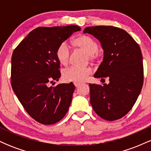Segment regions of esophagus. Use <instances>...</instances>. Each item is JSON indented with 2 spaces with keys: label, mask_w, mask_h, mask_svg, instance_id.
Returning a JSON list of instances; mask_svg holds the SVG:
<instances>
[{
  "label": "esophagus",
  "mask_w": 151,
  "mask_h": 151,
  "mask_svg": "<svg viewBox=\"0 0 151 151\" xmlns=\"http://www.w3.org/2000/svg\"><path fill=\"white\" fill-rule=\"evenodd\" d=\"M74 86H75L76 87H79V86H80V84H77V83H74Z\"/></svg>",
  "instance_id": "1"
}]
</instances>
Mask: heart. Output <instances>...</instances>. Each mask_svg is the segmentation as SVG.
<instances>
[{
	"label": "heart",
	"mask_w": 151,
	"mask_h": 151,
	"mask_svg": "<svg viewBox=\"0 0 151 151\" xmlns=\"http://www.w3.org/2000/svg\"><path fill=\"white\" fill-rule=\"evenodd\" d=\"M72 45L77 49L84 50L87 53L88 60L91 62H96L100 57L97 42L85 35L77 36L72 40ZM56 58L62 65H68L70 58V50L65 42L62 43L56 50ZM91 73L90 67H70L65 69L62 72L64 80L67 82H73L81 84L88 79Z\"/></svg>",
	"instance_id": "1"
}]
</instances>
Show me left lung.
<instances>
[{
    "mask_svg": "<svg viewBox=\"0 0 151 151\" xmlns=\"http://www.w3.org/2000/svg\"><path fill=\"white\" fill-rule=\"evenodd\" d=\"M84 33L97 38L104 50V60L93 77L109 79V84H89L90 103L102 119H121L132 109L143 86L140 47L127 32L114 26L87 27Z\"/></svg>",
    "mask_w": 151,
    "mask_h": 151,
    "instance_id": "8db88e82",
    "label": "left lung"
}]
</instances>
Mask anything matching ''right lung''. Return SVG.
Returning a JSON list of instances; mask_svg holds the SVG:
<instances>
[{"instance_id": "right-lung-1", "label": "right lung", "mask_w": 151, "mask_h": 151, "mask_svg": "<svg viewBox=\"0 0 151 151\" xmlns=\"http://www.w3.org/2000/svg\"><path fill=\"white\" fill-rule=\"evenodd\" d=\"M80 30L77 25L37 27L13 51L12 88L27 113L40 124H55L68 111L75 89L73 83L49 85L61 76L57 49Z\"/></svg>"}]
</instances>
